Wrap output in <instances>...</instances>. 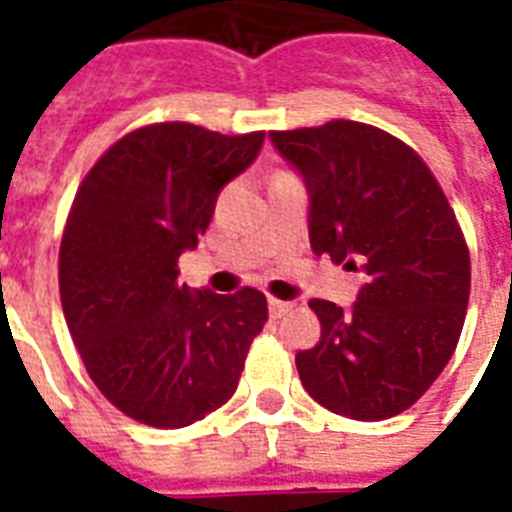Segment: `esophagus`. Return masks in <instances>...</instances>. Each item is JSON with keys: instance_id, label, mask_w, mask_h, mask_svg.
Wrapping results in <instances>:
<instances>
[{"instance_id": "esophagus-1", "label": "esophagus", "mask_w": 512, "mask_h": 512, "mask_svg": "<svg viewBox=\"0 0 512 512\" xmlns=\"http://www.w3.org/2000/svg\"><path fill=\"white\" fill-rule=\"evenodd\" d=\"M287 311H292V303H289V300H279V297H271V300H268V313H271V319H281Z\"/></svg>"}]
</instances>
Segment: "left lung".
Segmentation results:
<instances>
[{
    "label": "left lung",
    "mask_w": 512,
    "mask_h": 512,
    "mask_svg": "<svg viewBox=\"0 0 512 512\" xmlns=\"http://www.w3.org/2000/svg\"><path fill=\"white\" fill-rule=\"evenodd\" d=\"M305 180L316 255L364 273L350 311L311 300L316 348L295 356L313 401L350 420L396 417L449 364L470 297V252L417 151L372 124L335 119L271 132Z\"/></svg>",
    "instance_id": "8db88e82"
}]
</instances>
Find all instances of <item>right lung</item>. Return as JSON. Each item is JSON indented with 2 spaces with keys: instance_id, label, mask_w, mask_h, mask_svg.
I'll use <instances>...</instances> for the list:
<instances>
[{
  "instance_id": "obj_1",
  "label": "right lung",
  "mask_w": 512,
  "mask_h": 512,
  "mask_svg": "<svg viewBox=\"0 0 512 512\" xmlns=\"http://www.w3.org/2000/svg\"><path fill=\"white\" fill-rule=\"evenodd\" d=\"M263 140L148 124L116 140L76 191L58 260L63 316L100 393L143 425L185 428L220 409L268 321L257 289L215 295L177 281V257L199 244L217 193Z\"/></svg>"
}]
</instances>
